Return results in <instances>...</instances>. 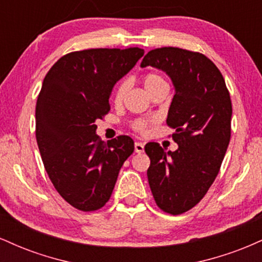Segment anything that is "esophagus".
<instances>
[{"instance_id": "1", "label": "esophagus", "mask_w": 262, "mask_h": 262, "mask_svg": "<svg viewBox=\"0 0 262 262\" xmlns=\"http://www.w3.org/2000/svg\"><path fill=\"white\" fill-rule=\"evenodd\" d=\"M134 149H135V152L140 154V152L144 151V144L139 143V141H137V143L134 144Z\"/></svg>"}]
</instances>
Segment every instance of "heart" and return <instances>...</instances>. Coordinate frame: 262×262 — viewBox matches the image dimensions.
<instances>
[{
    "label": "heart",
    "mask_w": 262,
    "mask_h": 262,
    "mask_svg": "<svg viewBox=\"0 0 262 262\" xmlns=\"http://www.w3.org/2000/svg\"><path fill=\"white\" fill-rule=\"evenodd\" d=\"M143 85L145 87L146 91L150 93L154 91L155 89H158V87L166 85V81H165L164 77L160 76L159 74L148 73L143 76ZM127 91H128V82L127 81H121V82L116 86V89H114L113 91L114 104H117V106L122 104ZM154 122L155 119H137V121L132 123V128H133V130L137 132V133L145 134L146 132H148L150 125H151Z\"/></svg>",
    "instance_id": "1"
}]
</instances>
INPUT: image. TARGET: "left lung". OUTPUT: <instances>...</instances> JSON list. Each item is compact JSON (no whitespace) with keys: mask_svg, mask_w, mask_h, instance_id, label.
<instances>
[{"mask_svg":"<svg viewBox=\"0 0 262 262\" xmlns=\"http://www.w3.org/2000/svg\"><path fill=\"white\" fill-rule=\"evenodd\" d=\"M172 80L175 96L166 123L175 129V151L148 143V181L158 207L169 214L193 208L217 177L230 141L231 101L223 75L203 54L164 47L141 61Z\"/></svg>","mask_w":262,"mask_h":262,"instance_id":"obj_1","label":"left lung"}]
</instances>
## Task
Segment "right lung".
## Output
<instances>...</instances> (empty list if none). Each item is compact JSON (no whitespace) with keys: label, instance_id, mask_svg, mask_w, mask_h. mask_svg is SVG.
Segmentation results:
<instances>
[{"label":"right lung","instance_id":"obj_1","mask_svg":"<svg viewBox=\"0 0 262 262\" xmlns=\"http://www.w3.org/2000/svg\"><path fill=\"white\" fill-rule=\"evenodd\" d=\"M144 55L140 48L87 49L61 56L45 75L35 106V137L50 181L82 212L102 208L134 141H102L95 122L110 112V95Z\"/></svg>","mask_w":262,"mask_h":262}]
</instances>
